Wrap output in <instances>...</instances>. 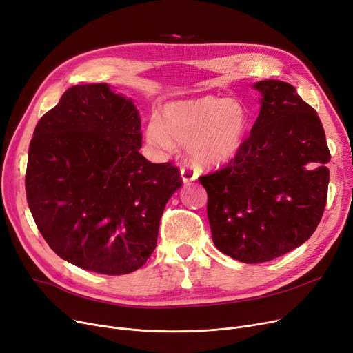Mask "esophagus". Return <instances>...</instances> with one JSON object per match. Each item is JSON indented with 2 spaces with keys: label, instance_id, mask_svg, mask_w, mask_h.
I'll return each mask as SVG.
<instances>
[{
  "label": "esophagus",
  "instance_id": "1",
  "mask_svg": "<svg viewBox=\"0 0 353 353\" xmlns=\"http://www.w3.org/2000/svg\"><path fill=\"white\" fill-rule=\"evenodd\" d=\"M180 174H181V179H183V183H190L193 180L197 179V173L194 172V168H192L190 165H181L180 167Z\"/></svg>",
  "mask_w": 353,
  "mask_h": 353
}]
</instances>
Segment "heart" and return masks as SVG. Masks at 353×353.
Instances as JSON below:
<instances>
[{
	"label": "heart",
	"instance_id": "obj_1",
	"mask_svg": "<svg viewBox=\"0 0 353 353\" xmlns=\"http://www.w3.org/2000/svg\"><path fill=\"white\" fill-rule=\"evenodd\" d=\"M248 124V112L239 102L205 97L165 105L161 122L150 121L147 139L164 150L173 148V143L188 145L196 164L219 167L238 154Z\"/></svg>",
	"mask_w": 353,
	"mask_h": 353
}]
</instances>
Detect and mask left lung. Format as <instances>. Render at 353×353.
<instances>
[{
  "mask_svg": "<svg viewBox=\"0 0 353 353\" xmlns=\"http://www.w3.org/2000/svg\"><path fill=\"white\" fill-rule=\"evenodd\" d=\"M261 111L238 154L199 177L214 245L247 264L267 263L307 241L323 216L330 160L317 112L283 81L254 85Z\"/></svg>",
  "mask_w": 353,
  "mask_h": 353,
  "instance_id": "obj_1",
  "label": "left lung"
}]
</instances>
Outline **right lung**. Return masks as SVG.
I'll return each mask as SVG.
<instances>
[{
    "mask_svg": "<svg viewBox=\"0 0 353 353\" xmlns=\"http://www.w3.org/2000/svg\"><path fill=\"white\" fill-rule=\"evenodd\" d=\"M141 143L139 111L106 83L69 88L40 118L28 147L27 203L60 258L122 275L151 256L183 179L172 161L141 156Z\"/></svg>",
    "mask_w": 353,
    "mask_h": 353,
    "instance_id": "add662e5",
    "label": "right lung"
}]
</instances>
